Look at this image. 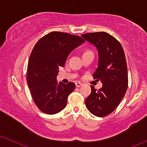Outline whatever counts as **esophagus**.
Wrapping results in <instances>:
<instances>
[{
	"label": "esophagus",
	"mask_w": 147,
	"mask_h": 147,
	"mask_svg": "<svg viewBox=\"0 0 147 147\" xmlns=\"http://www.w3.org/2000/svg\"><path fill=\"white\" fill-rule=\"evenodd\" d=\"M82 86V84L81 83V82H76V86L77 88L80 87V86Z\"/></svg>",
	"instance_id": "esophagus-1"
}]
</instances>
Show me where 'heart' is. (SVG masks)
Listing matches in <instances>:
<instances>
[{
	"label": "heart",
	"instance_id": "heart-1",
	"mask_svg": "<svg viewBox=\"0 0 147 147\" xmlns=\"http://www.w3.org/2000/svg\"><path fill=\"white\" fill-rule=\"evenodd\" d=\"M86 53H88V52H86Z\"/></svg>",
	"mask_w": 147,
	"mask_h": 147
}]
</instances>
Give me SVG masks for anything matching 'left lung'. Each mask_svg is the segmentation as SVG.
I'll use <instances>...</instances> for the list:
<instances>
[{"instance_id":"left-lung-1","label":"left lung","mask_w":147,"mask_h":147,"mask_svg":"<svg viewBox=\"0 0 147 147\" xmlns=\"http://www.w3.org/2000/svg\"><path fill=\"white\" fill-rule=\"evenodd\" d=\"M98 51V67L93 74L100 80L102 87L92 92L86 99V106L92 114L98 117L108 116L119 105L128 88L127 65L121 44L106 32L82 35Z\"/></svg>"}]
</instances>
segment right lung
I'll use <instances>...</instances> for the list:
<instances>
[{
	"instance_id": "right-lung-1",
	"label": "right lung",
	"mask_w": 147,
	"mask_h": 147,
	"mask_svg": "<svg viewBox=\"0 0 147 147\" xmlns=\"http://www.w3.org/2000/svg\"><path fill=\"white\" fill-rule=\"evenodd\" d=\"M85 41L79 36L53 31L40 39L30 55L27 83L36 105L41 112L55 114L65 108L75 84L58 83L59 68L69 53Z\"/></svg>"
}]
</instances>
